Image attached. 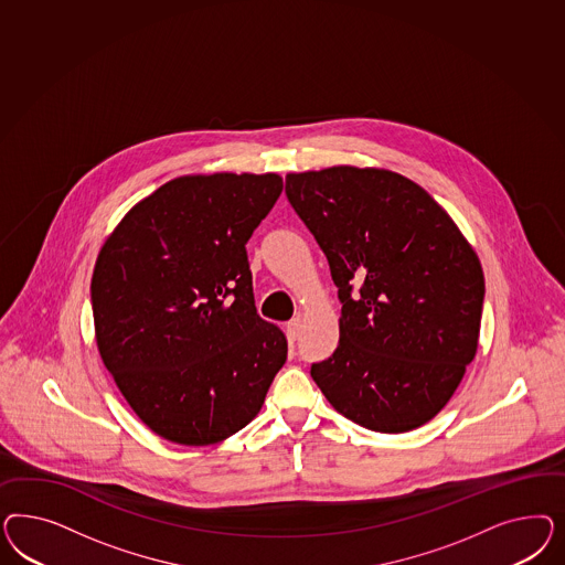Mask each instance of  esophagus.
<instances>
[{
  "label": "esophagus",
  "mask_w": 565,
  "mask_h": 565,
  "mask_svg": "<svg viewBox=\"0 0 565 565\" xmlns=\"http://www.w3.org/2000/svg\"><path fill=\"white\" fill-rule=\"evenodd\" d=\"M300 329H302V321L300 319H291L290 323L286 326V333H288L290 342H296L300 338Z\"/></svg>",
  "instance_id": "1"
}]
</instances>
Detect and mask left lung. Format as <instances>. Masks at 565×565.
I'll use <instances>...</instances> for the list:
<instances>
[{
	"instance_id": "1",
	"label": "left lung",
	"mask_w": 565,
	"mask_h": 565,
	"mask_svg": "<svg viewBox=\"0 0 565 565\" xmlns=\"http://www.w3.org/2000/svg\"><path fill=\"white\" fill-rule=\"evenodd\" d=\"M286 196L323 250L342 302L340 343L312 362L310 376L360 427L425 425L477 354V253L427 190L394 171L290 173Z\"/></svg>"
}]
</instances>
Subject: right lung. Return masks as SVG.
<instances>
[{
  "label": "right lung",
  "instance_id": "obj_1",
  "mask_svg": "<svg viewBox=\"0 0 565 565\" xmlns=\"http://www.w3.org/2000/svg\"><path fill=\"white\" fill-rule=\"evenodd\" d=\"M281 189L275 173L175 178L103 244L90 279L99 354L168 441L238 433L288 359L286 335L257 315L246 255Z\"/></svg>",
  "mask_w": 565,
  "mask_h": 565
}]
</instances>
